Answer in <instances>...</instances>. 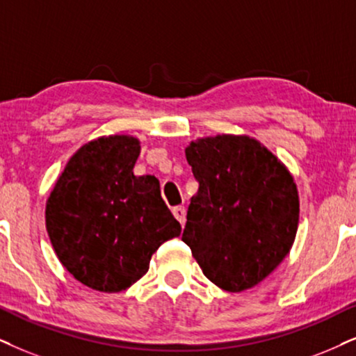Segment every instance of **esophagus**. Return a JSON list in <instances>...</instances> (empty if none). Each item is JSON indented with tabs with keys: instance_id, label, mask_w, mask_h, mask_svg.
Segmentation results:
<instances>
[{
	"instance_id": "obj_1",
	"label": "esophagus",
	"mask_w": 356,
	"mask_h": 356,
	"mask_svg": "<svg viewBox=\"0 0 356 356\" xmlns=\"http://www.w3.org/2000/svg\"><path fill=\"white\" fill-rule=\"evenodd\" d=\"M172 213H174V217L179 220V223H181V225L186 223V209H184L182 205L174 207V209H172Z\"/></svg>"
}]
</instances>
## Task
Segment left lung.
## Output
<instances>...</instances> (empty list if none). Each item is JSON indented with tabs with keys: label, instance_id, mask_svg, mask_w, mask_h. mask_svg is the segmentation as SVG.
<instances>
[{
	"label": "left lung",
	"instance_id": "left-lung-1",
	"mask_svg": "<svg viewBox=\"0 0 356 356\" xmlns=\"http://www.w3.org/2000/svg\"><path fill=\"white\" fill-rule=\"evenodd\" d=\"M199 182L182 241L207 277L228 292L258 286L289 254L299 193L289 169L246 134L199 138L186 147Z\"/></svg>",
	"mask_w": 356,
	"mask_h": 356
}]
</instances>
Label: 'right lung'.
<instances>
[{
  "label": "right lung",
  "mask_w": 356,
  "mask_h": 356,
  "mask_svg": "<svg viewBox=\"0 0 356 356\" xmlns=\"http://www.w3.org/2000/svg\"><path fill=\"white\" fill-rule=\"evenodd\" d=\"M141 141L129 134L92 139L70 157L46 202V228L58 261L83 286L121 292L149 269L181 223L154 175L136 177Z\"/></svg>",
  "instance_id": "right-lung-1"
}]
</instances>
